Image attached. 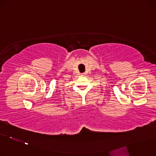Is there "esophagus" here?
Segmentation results:
<instances>
[{
    "instance_id": "34e87169",
    "label": "esophagus",
    "mask_w": 156,
    "mask_h": 156,
    "mask_svg": "<svg viewBox=\"0 0 156 156\" xmlns=\"http://www.w3.org/2000/svg\"><path fill=\"white\" fill-rule=\"evenodd\" d=\"M86 75V73H82V74H81V76H85Z\"/></svg>"
}]
</instances>
